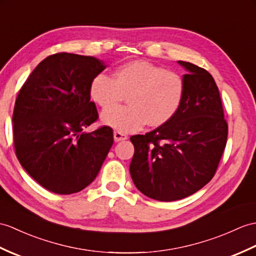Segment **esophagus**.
I'll list each match as a JSON object with an SVG mask.
<instances>
[{
    "mask_svg": "<svg viewBox=\"0 0 256 256\" xmlns=\"http://www.w3.org/2000/svg\"><path fill=\"white\" fill-rule=\"evenodd\" d=\"M114 138L116 142H121V140H128V136L126 134H123L121 132H118V130H116V132L114 133Z\"/></svg>",
    "mask_w": 256,
    "mask_h": 256,
    "instance_id": "esophagus-1",
    "label": "esophagus"
}]
</instances>
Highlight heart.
<instances>
[{
  "instance_id": "b5f03b06",
  "label": "heart",
  "mask_w": 256,
  "mask_h": 256,
  "mask_svg": "<svg viewBox=\"0 0 256 256\" xmlns=\"http://www.w3.org/2000/svg\"><path fill=\"white\" fill-rule=\"evenodd\" d=\"M186 84L180 74L147 61H130L110 77L98 75L89 86V96L100 108H109L126 96L128 106H114L101 114L106 126L134 132L147 124L159 128L170 122L184 100Z\"/></svg>"
}]
</instances>
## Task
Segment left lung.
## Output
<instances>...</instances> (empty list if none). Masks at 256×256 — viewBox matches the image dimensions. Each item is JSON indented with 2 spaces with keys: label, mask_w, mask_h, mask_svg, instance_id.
<instances>
[{
  "label": "left lung",
  "mask_w": 256,
  "mask_h": 256,
  "mask_svg": "<svg viewBox=\"0 0 256 256\" xmlns=\"http://www.w3.org/2000/svg\"><path fill=\"white\" fill-rule=\"evenodd\" d=\"M186 70L184 100L170 122L134 135V156L130 164L132 180L148 198L171 202L198 192L215 176L227 144L218 87L206 70L178 61Z\"/></svg>",
  "instance_id": "1"
}]
</instances>
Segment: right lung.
I'll use <instances>...</instances> for the list:
<instances>
[{"label":"right lung","instance_id":"obj_1","mask_svg":"<svg viewBox=\"0 0 256 256\" xmlns=\"http://www.w3.org/2000/svg\"><path fill=\"white\" fill-rule=\"evenodd\" d=\"M106 66L94 56L52 54L37 65L16 98L17 159L50 192L72 194L89 186L114 144L109 126L82 130L98 118L89 86Z\"/></svg>","mask_w":256,"mask_h":256}]
</instances>
